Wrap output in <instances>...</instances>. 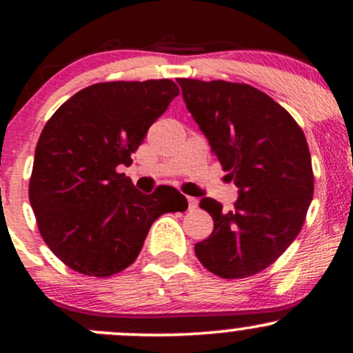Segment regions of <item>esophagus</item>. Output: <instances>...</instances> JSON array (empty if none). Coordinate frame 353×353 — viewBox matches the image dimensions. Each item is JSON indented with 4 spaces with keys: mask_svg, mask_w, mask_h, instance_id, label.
<instances>
[{
    "mask_svg": "<svg viewBox=\"0 0 353 353\" xmlns=\"http://www.w3.org/2000/svg\"><path fill=\"white\" fill-rule=\"evenodd\" d=\"M188 202H189V210L197 209V205H199V201H197L196 197H188Z\"/></svg>",
    "mask_w": 353,
    "mask_h": 353,
    "instance_id": "1",
    "label": "esophagus"
}]
</instances>
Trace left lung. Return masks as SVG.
Wrapping results in <instances>:
<instances>
[{
	"instance_id": "obj_1",
	"label": "left lung",
	"mask_w": 353,
	"mask_h": 353,
	"mask_svg": "<svg viewBox=\"0 0 353 353\" xmlns=\"http://www.w3.org/2000/svg\"><path fill=\"white\" fill-rule=\"evenodd\" d=\"M177 83L210 151L239 189L229 212L202 197L214 230L194 250L219 277H249L277 261L301 232L314 196L307 139L281 104L249 84Z\"/></svg>"
}]
</instances>
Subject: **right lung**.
<instances>
[{
  "mask_svg": "<svg viewBox=\"0 0 353 353\" xmlns=\"http://www.w3.org/2000/svg\"><path fill=\"white\" fill-rule=\"evenodd\" d=\"M179 94L171 79L114 81L81 89L44 125L34 151L30 202L48 247L72 270L109 277L139 255L152 222L182 212L174 188L137 190L117 172Z\"/></svg>",
  "mask_w": 353,
  "mask_h": 353,
  "instance_id": "add662e5",
  "label": "right lung"
}]
</instances>
